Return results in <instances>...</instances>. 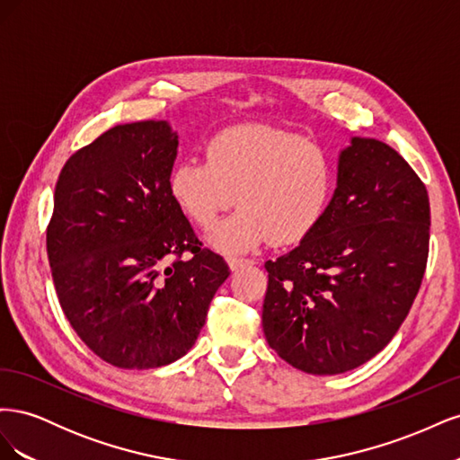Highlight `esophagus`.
I'll list each match as a JSON object with an SVG mask.
<instances>
[{
	"label": "esophagus",
	"instance_id": "34e87169",
	"mask_svg": "<svg viewBox=\"0 0 460 460\" xmlns=\"http://www.w3.org/2000/svg\"><path fill=\"white\" fill-rule=\"evenodd\" d=\"M228 264L232 270H238L242 267H247V264H253L252 259H245V257H238V255H230L228 257Z\"/></svg>",
	"mask_w": 460,
	"mask_h": 460
}]
</instances>
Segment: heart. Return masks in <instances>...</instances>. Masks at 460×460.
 I'll use <instances>...</instances> for the list:
<instances>
[{"label": "heart", "mask_w": 460, "mask_h": 460, "mask_svg": "<svg viewBox=\"0 0 460 460\" xmlns=\"http://www.w3.org/2000/svg\"><path fill=\"white\" fill-rule=\"evenodd\" d=\"M336 182L328 151L269 124H238L217 132L205 159L178 163L171 196L193 225L211 228L238 191L240 208L211 234L222 252H247L270 238L301 242L323 220Z\"/></svg>", "instance_id": "1"}]
</instances>
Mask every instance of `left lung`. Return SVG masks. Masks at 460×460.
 <instances>
[{
  "instance_id": "obj_1",
  "label": "left lung",
  "mask_w": 460,
  "mask_h": 460,
  "mask_svg": "<svg viewBox=\"0 0 460 460\" xmlns=\"http://www.w3.org/2000/svg\"><path fill=\"white\" fill-rule=\"evenodd\" d=\"M428 245L429 201L419 174L387 144L353 137L323 220L296 249L264 262L269 345L309 374L365 365L407 318Z\"/></svg>"
}]
</instances>
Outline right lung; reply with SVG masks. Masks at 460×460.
Wrapping results in <instances>:
<instances>
[{
    "label": "right lung",
    "mask_w": 460,
    "mask_h": 460,
    "mask_svg": "<svg viewBox=\"0 0 460 460\" xmlns=\"http://www.w3.org/2000/svg\"><path fill=\"white\" fill-rule=\"evenodd\" d=\"M176 147L164 120L119 124L71 155L55 184V291L78 338L119 368L186 355L230 276L171 196Z\"/></svg>",
    "instance_id": "right-lung-1"
}]
</instances>
